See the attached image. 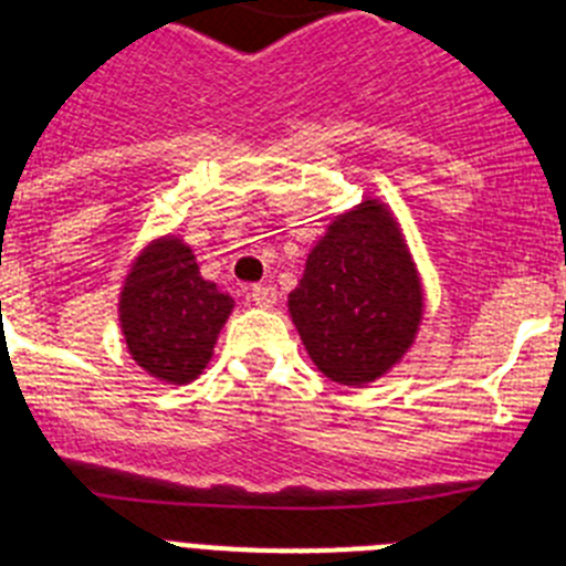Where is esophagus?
Listing matches in <instances>:
<instances>
[{
    "label": "esophagus",
    "mask_w": 566,
    "mask_h": 566,
    "mask_svg": "<svg viewBox=\"0 0 566 566\" xmlns=\"http://www.w3.org/2000/svg\"><path fill=\"white\" fill-rule=\"evenodd\" d=\"M249 300L260 308H272L277 303V289L274 286H252L249 289Z\"/></svg>",
    "instance_id": "esophagus-1"
}]
</instances>
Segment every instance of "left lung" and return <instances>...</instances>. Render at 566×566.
Masks as SVG:
<instances>
[{"label": "left lung", "mask_w": 566, "mask_h": 566, "mask_svg": "<svg viewBox=\"0 0 566 566\" xmlns=\"http://www.w3.org/2000/svg\"><path fill=\"white\" fill-rule=\"evenodd\" d=\"M289 314L314 365L339 385L374 382L402 359L422 319V286L382 203L365 201L328 227Z\"/></svg>", "instance_id": "left-lung-1"}]
</instances>
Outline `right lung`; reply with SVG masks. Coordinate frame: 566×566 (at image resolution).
Masks as SVG:
<instances>
[{"label": "right lung", "instance_id": "1", "mask_svg": "<svg viewBox=\"0 0 566 566\" xmlns=\"http://www.w3.org/2000/svg\"><path fill=\"white\" fill-rule=\"evenodd\" d=\"M234 300L198 272L178 238L149 243L124 283L118 317L127 348L144 371L184 385L207 368Z\"/></svg>", "mask_w": 566, "mask_h": 566}]
</instances>
